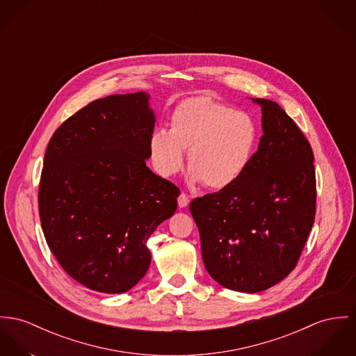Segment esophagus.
<instances>
[{
    "label": "esophagus",
    "mask_w": 356,
    "mask_h": 356,
    "mask_svg": "<svg viewBox=\"0 0 356 356\" xmlns=\"http://www.w3.org/2000/svg\"><path fill=\"white\" fill-rule=\"evenodd\" d=\"M177 203H179V207L184 209V207H187V206H188L190 199H188V196H187L184 192H181V193L179 195V197H177Z\"/></svg>",
    "instance_id": "esophagus-1"
}]
</instances>
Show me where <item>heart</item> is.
I'll return each mask as SVG.
<instances>
[{"label": "heart", "mask_w": 356, "mask_h": 356, "mask_svg": "<svg viewBox=\"0 0 356 356\" xmlns=\"http://www.w3.org/2000/svg\"><path fill=\"white\" fill-rule=\"evenodd\" d=\"M257 142L254 120L209 96L191 97L175 107L169 130L156 129L149 138V154L154 170L170 177L184 163L191 183L211 190L234 184L252 161Z\"/></svg>", "instance_id": "obj_1"}]
</instances>
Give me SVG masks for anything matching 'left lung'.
Returning a JSON list of instances; mask_svg holds the SVG:
<instances>
[{
  "mask_svg": "<svg viewBox=\"0 0 356 356\" xmlns=\"http://www.w3.org/2000/svg\"><path fill=\"white\" fill-rule=\"evenodd\" d=\"M252 100L261 107L263 136L248 169L190 204L207 273L241 293L267 290L296 268L316 216L309 140L277 103Z\"/></svg>",
  "mask_w": 356,
  "mask_h": 356,
  "instance_id": "left-lung-1",
  "label": "left lung"
}]
</instances>
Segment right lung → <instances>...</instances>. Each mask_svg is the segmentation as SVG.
Segmentation results:
<instances>
[{
  "label": "right lung",
  "instance_id": "right-lung-1",
  "mask_svg": "<svg viewBox=\"0 0 356 356\" xmlns=\"http://www.w3.org/2000/svg\"><path fill=\"white\" fill-rule=\"evenodd\" d=\"M154 113L145 92L99 99L50 139L39 184L47 245L82 286L129 291L152 260L146 241L177 209L180 190L146 160Z\"/></svg>",
  "mask_w": 356,
  "mask_h": 356
}]
</instances>
